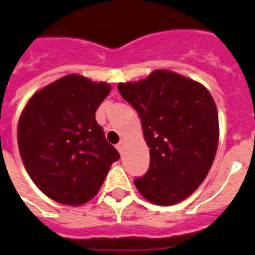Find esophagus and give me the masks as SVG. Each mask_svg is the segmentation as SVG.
Here are the masks:
<instances>
[{"instance_id":"1","label":"esophagus","mask_w":255,"mask_h":255,"mask_svg":"<svg viewBox=\"0 0 255 255\" xmlns=\"http://www.w3.org/2000/svg\"><path fill=\"white\" fill-rule=\"evenodd\" d=\"M116 148L119 150L120 153H123L124 148H125V140H120V143L116 146Z\"/></svg>"}]
</instances>
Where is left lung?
I'll return each instance as SVG.
<instances>
[{
    "instance_id": "left-lung-1",
    "label": "left lung",
    "mask_w": 255,
    "mask_h": 255,
    "mask_svg": "<svg viewBox=\"0 0 255 255\" xmlns=\"http://www.w3.org/2000/svg\"><path fill=\"white\" fill-rule=\"evenodd\" d=\"M117 87L139 115L150 147V169L135 178L136 189L153 205L184 201L203 182L218 150V109L211 94L168 70Z\"/></svg>"
}]
</instances>
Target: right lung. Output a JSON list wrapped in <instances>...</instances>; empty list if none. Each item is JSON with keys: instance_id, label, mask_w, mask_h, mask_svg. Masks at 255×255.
Here are the masks:
<instances>
[{"instance_id": "obj_1", "label": "right lung", "mask_w": 255, "mask_h": 255, "mask_svg": "<svg viewBox=\"0 0 255 255\" xmlns=\"http://www.w3.org/2000/svg\"><path fill=\"white\" fill-rule=\"evenodd\" d=\"M111 85L69 74L29 99L18 123L24 168L50 199L81 206L98 194L109 168L120 159L107 142L95 112Z\"/></svg>"}]
</instances>
